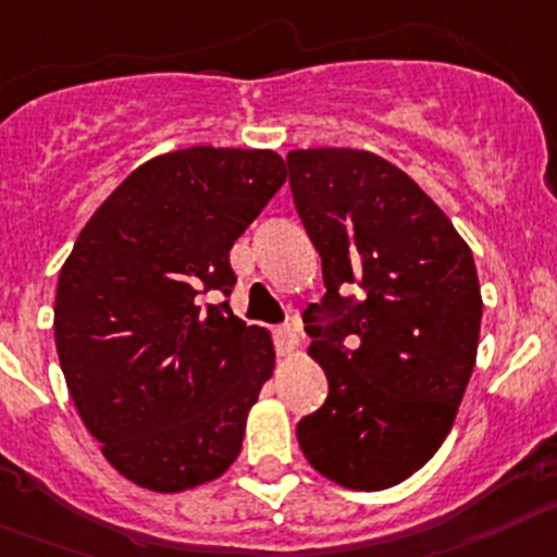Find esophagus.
<instances>
[{"label":"esophagus","mask_w":557,"mask_h":557,"mask_svg":"<svg viewBox=\"0 0 557 557\" xmlns=\"http://www.w3.org/2000/svg\"><path fill=\"white\" fill-rule=\"evenodd\" d=\"M275 348H278L282 356H289L298 348V334H295L293 325H278L275 329Z\"/></svg>","instance_id":"1"}]
</instances>
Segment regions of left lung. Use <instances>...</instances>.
<instances>
[{
  "mask_svg": "<svg viewBox=\"0 0 557 557\" xmlns=\"http://www.w3.org/2000/svg\"><path fill=\"white\" fill-rule=\"evenodd\" d=\"M287 165L325 282L304 323L329 397L298 422V445L329 481L381 492L425 467L456 420L481 336L475 259L384 157L298 149Z\"/></svg>",
  "mask_w": 557,
  "mask_h": 557,
  "instance_id": "obj_1",
  "label": "left lung"
}]
</instances>
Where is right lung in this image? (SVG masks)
I'll return each mask as SVG.
<instances>
[{"instance_id":"add662e5","label":"right lung","mask_w":557,"mask_h":557,"mask_svg":"<svg viewBox=\"0 0 557 557\" xmlns=\"http://www.w3.org/2000/svg\"><path fill=\"white\" fill-rule=\"evenodd\" d=\"M284 182L268 149L171 151L132 171L76 237L54 342L82 422L126 481L185 492L239 456L275 350L209 298L232 295L234 239Z\"/></svg>"}]
</instances>
